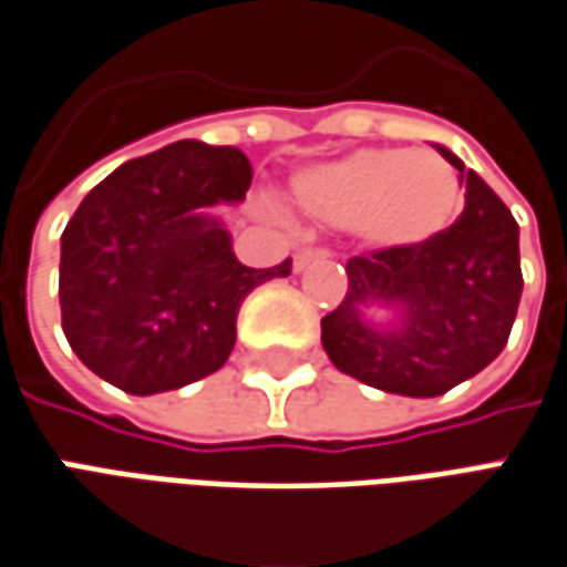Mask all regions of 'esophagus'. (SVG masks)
<instances>
[{
  "instance_id": "1",
  "label": "esophagus",
  "mask_w": 567,
  "mask_h": 567,
  "mask_svg": "<svg viewBox=\"0 0 567 567\" xmlns=\"http://www.w3.org/2000/svg\"><path fill=\"white\" fill-rule=\"evenodd\" d=\"M321 259H330V249H327V246H308V249H299V252H296L292 268H296V271H302V268H308L311 261H321Z\"/></svg>"
}]
</instances>
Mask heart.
<instances>
[{"label":"heart","mask_w":567,"mask_h":567,"mask_svg":"<svg viewBox=\"0 0 567 567\" xmlns=\"http://www.w3.org/2000/svg\"><path fill=\"white\" fill-rule=\"evenodd\" d=\"M299 209L336 228H354L382 249L420 246L463 206L456 169L432 151H358L296 178Z\"/></svg>","instance_id":"heart-1"}]
</instances>
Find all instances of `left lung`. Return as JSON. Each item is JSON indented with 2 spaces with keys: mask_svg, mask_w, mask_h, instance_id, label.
Listing matches in <instances>:
<instances>
[{
  "mask_svg": "<svg viewBox=\"0 0 567 567\" xmlns=\"http://www.w3.org/2000/svg\"><path fill=\"white\" fill-rule=\"evenodd\" d=\"M439 151L466 182L463 216L420 246L346 261V299L321 321L336 370L392 395L435 398L482 373L506 346L525 287L513 213L463 159ZM370 301L401 307L402 323L370 328L360 318Z\"/></svg>",
  "mask_w": 567,
  "mask_h": 567,
  "instance_id": "8db88e82",
  "label": "left lung"
}]
</instances>
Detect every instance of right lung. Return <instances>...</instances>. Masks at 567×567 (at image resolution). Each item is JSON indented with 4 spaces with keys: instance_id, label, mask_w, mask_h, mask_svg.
<instances>
[{
    "instance_id": "right-lung-1",
    "label": "right lung",
    "mask_w": 567,
    "mask_h": 567,
    "mask_svg": "<svg viewBox=\"0 0 567 567\" xmlns=\"http://www.w3.org/2000/svg\"><path fill=\"white\" fill-rule=\"evenodd\" d=\"M237 147L175 142L95 185L61 234V327L70 349L128 395L197 382L228 361L237 311L292 261L246 268L200 206L244 200Z\"/></svg>"
}]
</instances>
